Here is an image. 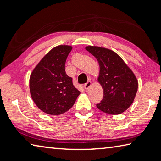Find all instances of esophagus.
Segmentation results:
<instances>
[{
	"label": "esophagus",
	"mask_w": 161,
	"mask_h": 161,
	"mask_svg": "<svg viewBox=\"0 0 161 161\" xmlns=\"http://www.w3.org/2000/svg\"><path fill=\"white\" fill-rule=\"evenodd\" d=\"M92 85V82H91V81H87V82L86 83V84H84V89H86H86H88L89 88V87H90V86Z\"/></svg>",
	"instance_id": "34e87169"
}]
</instances>
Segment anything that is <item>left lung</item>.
<instances>
[{
	"label": "left lung",
	"mask_w": 161,
	"mask_h": 161,
	"mask_svg": "<svg viewBox=\"0 0 161 161\" xmlns=\"http://www.w3.org/2000/svg\"><path fill=\"white\" fill-rule=\"evenodd\" d=\"M86 50L99 64L98 81L103 88V97L97 107L112 115L123 113L132 104L138 90L135 75L115 52L97 46H87Z\"/></svg>",
	"instance_id": "8db88e82"
}]
</instances>
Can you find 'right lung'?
I'll list each match as a JSON object with an SVG mask.
<instances>
[{
	"label": "right lung",
	"mask_w": 161,
	"mask_h": 161,
	"mask_svg": "<svg viewBox=\"0 0 161 161\" xmlns=\"http://www.w3.org/2000/svg\"><path fill=\"white\" fill-rule=\"evenodd\" d=\"M72 47L59 45L45 54L30 77V92L37 107L47 114L59 115L67 111L80 92L65 72V62Z\"/></svg>",
	"instance_id": "right-lung-1"
}]
</instances>
